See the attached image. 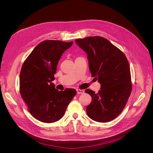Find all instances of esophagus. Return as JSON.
<instances>
[{
    "mask_svg": "<svg viewBox=\"0 0 153 153\" xmlns=\"http://www.w3.org/2000/svg\"><path fill=\"white\" fill-rule=\"evenodd\" d=\"M76 93L78 94H84V91L81 90V89H76Z\"/></svg>",
    "mask_w": 153,
    "mask_h": 153,
    "instance_id": "34e87169",
    "label": "esophagus"
}]
</instances>
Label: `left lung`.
<instances>
[{
  "label": "left lung",
  "mask_w": 153,
  "mask_h": 153,
  "mask_svg": "<svg viewBox=\"0 0 153 153\" xmlns=\"http://www.w3.org/2000/svg\"><path fill=\"white\" fill-rule=\"evenodd\" d=\"M87 55L91 76L101 84L98 93L85 90L92 97L86 112L93 121L106 123L121 114L131 91V74L125 55L100 36L76 39Z\"/></svg>",
  "instance_id": "left-lung-1"
}]
</instances>
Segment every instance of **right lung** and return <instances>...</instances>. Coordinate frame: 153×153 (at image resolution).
I'll return each mask as SVG.
<instances>
[{
    "instance_id": "add662e5",
    "label": "right lung",
    "mask_w": 153,
    "mask_h": 153,
    "mask_svg": "<svg viewBox=\"0 0 153 153\" xmlns=\"http://www.w3.org/2000/svg\"><path fill=\"white\" fill-rule=\"evenodd\" d=\"M73 43L44 41L36 46L23 64L20 94L30 114L41 122L52 123L61 119L76 94L73 89L59 91L52 82L59 61Z\"/></svg>"
}]
</instances>
